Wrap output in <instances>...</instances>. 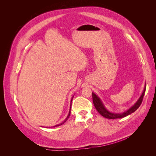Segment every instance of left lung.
Segmentation results:
<instances>
[{
    "mask_svg": "<svg viewBox=\"0 0 156 156\" xmlns=\"http://www.w3.org/2000/svg\"><path fill=\"white\" fill-rule=\"evenodd\" d=\"M146 90V86L144 87V90L143 92L142 95L140 96L139 100H137L134 105L132 106L131 108H129L128 110H127L126 111L124 112H121V113H114V112H111L110 111H108L107 108L105 107V106L103 105V103L101 100L100 99L96 94L92 92V100H93V103L94 105V107L96 108V110L98 112L100 113V114L103 116V117L106 118V119H122V118L126 117L127 116H128L129 115L131 114V113L134 112L137 108L140 107V104L142 103L143 100V97L144 95Z\"/></svg>",
    "mask_w": 156,
    "mask_h": 156,
    "instance_id": "1",
    "label": "left lung"
}]
</instances>
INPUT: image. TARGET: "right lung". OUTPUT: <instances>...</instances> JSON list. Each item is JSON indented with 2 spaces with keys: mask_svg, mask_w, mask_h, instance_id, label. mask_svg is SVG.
<instances>
[{
  "mask_svg": "<svg viewBox=\"0 0 156 156\" xmlns=\"http://www.w3.org/2000/svg\"><path fill=\"white\" fill-rule=\"evenodd\" d=\"M73 96L72 97V100H71V105H70V109H69V114H68V116H67V118L66 119V120L63 122H62V123H60V124H58V125H56V126H53V127H57V126H60V125H62V124H63L64 122H66V120H68V119L69 118V116H70V112H71V106H72V100H73Z\"/></svg>",
  "mask_w": 156,
  "mask_h": 156,
  "instance_id": "obj_1",
  "label": "right lung"
}]
</instances>
